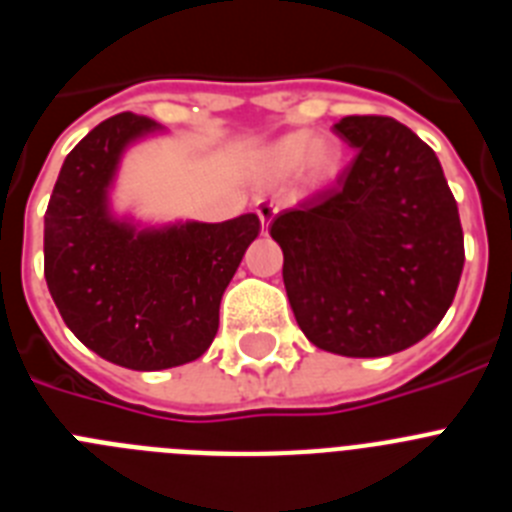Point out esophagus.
<instances>
[{
  "label": "esophagus",
  "instance_id": "1",
  "mask_svg": "<svg viewBox=\"0 0 512 512\" xmlns=\"http://www.w3.org/2000/svg\"><path fill=\"white\" fill-rule=\"evenodd\" d=\"M277 210L279 207L274 205V202H269V200H259L256 202V215H259V220H261V230H269V223L271 220H274V215H277Z\"/></svg>",
  "mask_w": 512,
  "mask_h": 512
}]
</instances>
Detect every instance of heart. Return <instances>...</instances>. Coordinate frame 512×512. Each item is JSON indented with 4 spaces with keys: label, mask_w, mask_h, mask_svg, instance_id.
I'll return each instance as SVG.
<instances>
[{
    "label": "heart",
    "mask_w": 512,
    "mask_h": 512,
    "mask_svg": "<svg viewBox=\"0 0 512 512\" xmlns=\"http://www.w3.org/2000/svg\"><path fill=\"white\" fill-rule=\"evenodd\" d=\"M266 171L274 176H287L302 166L310 179H328L341 164V148L328 138H312L310 133L284 135L266 151Z\"/></svg>",
    "instance_id": "heart-1"
}]
</instances>
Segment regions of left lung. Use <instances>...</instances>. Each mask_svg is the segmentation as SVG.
Returning <instances> with one entry per match:
<instances>
[{
    "label": "left lung",
    "mask_w": 512,
    "mask_h": 512,
    "mask_svg": "<svg viewBox=\"0 0 512 512\" xmlns=\"http://www.w3.org/2000/svg\"><path fill=\"white\" fill-rule=\"evenodd\" d=\"M333 133L356 148L354 161L279 212L269 233L307 341L377 359L441 323L464 269V233L436 153L408 125L348 115Z\"/></svg>",
    "instance_id": "left-lung-1"
}]
</instances>
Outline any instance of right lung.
I'll return each instance as SVG.
<instances>
[{"instance_id":"obj_1","label":"right lung","mask_w":512,"mask_h":512,"mask_svg":"<svg viewBox=\"0 0 512 512\" xmlns=\"http://www.w3.org/2000/svg\"><path fill=\"white\" fill-rule=\"evenodd\" d=\"M156 130L151 117H107L66 156L45 210V282L63 323L102 359L158 372L200 359L220 300L261 220L140 230L107 212L122 148Z\"/></svg>"}]
</instances>
